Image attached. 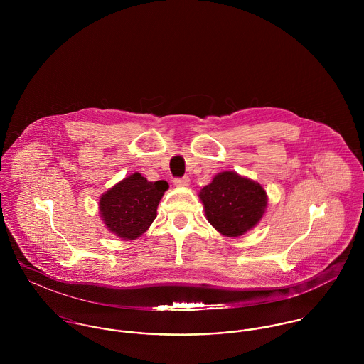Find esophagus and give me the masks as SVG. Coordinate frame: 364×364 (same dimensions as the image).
I'll use <instances>...</instances> for the list:
<instances>
[{
    "mask_svg": "<svg viewBox=\"0 0 364 364\" xmlns=\"http://www.w3.org/2000/svg\"><path fill=\"white\" fill-rule=\"evenodd\" d=\"M189 176H182V178H175L173 179V185L175 186H186L189 183Z\"/></svg>",
    "mask_w": 364,
    "mask_h": 364,
    "instance_id": "esophagus-1",
    "label": "esophagus"
}]
</instances>
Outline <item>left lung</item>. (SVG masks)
<instances>
[{"label":"left lung","instance_id":"1","mask_svg":"<svg viewBox=\"0 0 364 364\" xmlns=\"http://www.w3.org/2000/svg\"><path fill=\"white\" fill-rule=\"evenodd\" d=\"M208 223L223 235L238 237L259 223L267 198L259 183L232 171L214 176L200 192Z\"/></svg>","mask_w":364,"mask_h":364}]
</instances>
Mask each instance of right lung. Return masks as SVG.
Instances as JSON below:
<instances>
[{
  "mask_svg": "<svg viewBox=\"0 0 364 364\" xmlns=\"http://www.w3.org/2000/svg\"><path fill=\"white\" fill-rule=\"evenodd\" d=\"M168 189L165 181L149 182L133 173L102 195L100 210L106 227L123 240H136L151 225L156 208Z\"/></svg>",
  "mask_w": 364,
  "mask_h": 364,
  "instance_id": "right-lung-1",
  "label": "right lung"
}]
</instances>
